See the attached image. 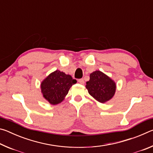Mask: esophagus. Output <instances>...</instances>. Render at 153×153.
<instances>
[{"label": "esophagus", "mask_w": 153, "mask_h": 153, "mask_svg": "<svg viewBox=\"0 0 153 153\" xmlns=\"http://www.w3.org/2000/svg\"><path fill=\"white\" fill-rule=\"evenodd\" d=\"M78 82L79 83V84H83L84 83V79H78Z\"/></svg>", "instance_id": "1"}]
</instances>
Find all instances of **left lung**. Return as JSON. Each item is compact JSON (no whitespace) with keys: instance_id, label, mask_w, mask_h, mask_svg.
I'll use <instances>...</instances> for the list:
<instances>
[{"instance_id":"obj_1","label":"left lung","mask_w":153,"mask_h":153,"mask_svg":"<svg viewBox=\"0 0 153 153\" xmlns=\"http://www.w3.org/2000/svg\"><path fill=\"white\" fill-rule=\"evenodd\" d=\"M86 88L89 94L99 102L108 101L115 95L116 84L113 80L100 71H95L90 75V80Z\"/></svg>"}]
</instances>
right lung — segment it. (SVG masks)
<instances>
[{
    "instance_id": "obj_1",
    "label": "right lung",
    "mask_w": 153,
    "mask_h": 153,
    "mask_svg": "<svg viewBox=\"0 0 153 153\" xmlns=\"http://www.w3.org/2000/svg\"><path fill=\"white\" fill-rule=\"evenodd\" d=\"M76 82L70 75L56 70L41 82V92L50 104L57 105L65 99L72 85Z\"/></svg>"
}]
</instances>
